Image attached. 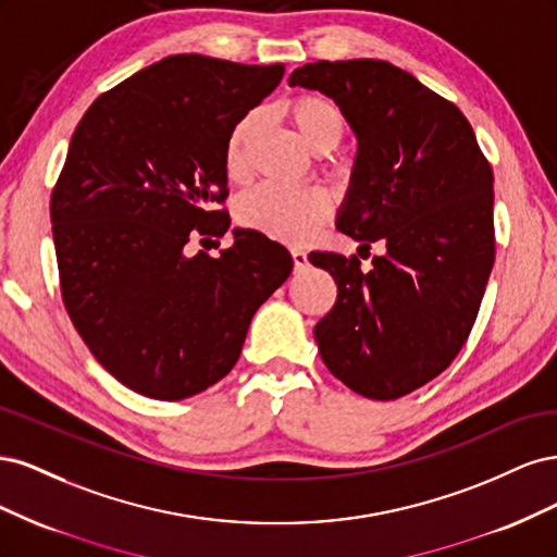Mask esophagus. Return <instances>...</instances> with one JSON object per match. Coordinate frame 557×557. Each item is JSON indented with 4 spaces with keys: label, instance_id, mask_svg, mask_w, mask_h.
<instances>
[{
    "label": "esophagus",
    "instance_id": "esophagus-1",
    "mask_svg": "<svg viewBox=\"0 0 557 557\" xmlns=\"http://www.w3.org/2000/svg\"><path fill=\"white\" fill-rule=\"evenodd\" d=\"M290 252H293V262H295V269H305V267L309 264L307 252L301 250V248H290Z\"/></svg>",
    "mask_w": 557,
    "mask_h": 557
}]
</instances>
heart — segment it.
<instances>
[{"instance_id":"b5f03b06","label":"heart","mask_w":557,"mask_h":557,"mask_svg":"<svg viewBox=\"0 0 557 557\" xmlns=\"http://www.w3.org/2000/svg\"><path fill=\"white\" fill-rule=\"evenodd\" d=\"M285 113L297 127L299 137L315 153H327L344 139V111L323 92H299L285 107ZM258 121L260 115L256 111L244 113L225 139L223 166L225 176L234 183H242L248 176V148L256 137ZM330 209L332 201L323 188L288 190L278 185H258L237 201V221L267 237L305 242L325 223Z\"/></svg>"}]
</instances>
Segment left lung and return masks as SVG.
<instances>
[{"label": "left lung", "mask_w": 557, "mask_h": 557, "mask_svg": "<svg viewBox=\"0 0 557 557\" xmlns=\"http://www.w3.org/2000/svg\"><path fill=\"white\" fill-rule=\"evenodd\" d=\"M290 86L342 107L360 150L336 227L374 244L313 250L336 301L313 330L320 358L352 393L397 399L440 376L474 327L495 262L493 170L474 129L442 95L383 60H318Z\"/></svg>", "instance_id": "8db88e82"}]
</instances>
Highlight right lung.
Returning <instances> with one entry per match:
<instances>
[{
	"instance_id": "right-lung-1",
	"label": "right lung",
	"mask_w": 557,
	"mask_h": 557,
	"mask_svg": "<svg viewBox=\"0 0 557 557\" xmlns=\"http://www.w3.org/2000/svg\"><path fill=\"white\" fill-rule=\"evenodd\" d=\"M283 74L170 55L81 117L50 195L60 290L97 362L134 393L176 401L221 381L293 272L288 248L256 230H234L215 258L183 252L227 232L225 139Z\"/></svg>"
}]
</instances>
